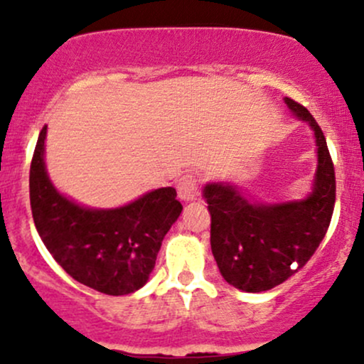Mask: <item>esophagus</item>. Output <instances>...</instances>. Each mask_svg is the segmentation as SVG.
<instances>
[{
    "label": "esophagus",
    "instance_id": "34e87169",
    "mask_svg": "<svg viewBox=\"0 0 364 364\" xmlns=\"http://www.w3.org/2000/svg\"><path fill=\"white\" fill-rule=\"evenodd\" d=\"M198 193V179L193 174H183L178 181V196L183 202H191Z\"/></svg>",
    "mask_w": 364,
    "mask_h": 364
}]
</instances>
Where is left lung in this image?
Instances as JSON below:
<instances>
[{
    "instance_id": "1",
    "label": "left lung",
    "mask_w": 364,
    "mask_h": 364,
    "mask_svg": "<svg viewBox=\"0 0 364 364\" xmlns=\"http://www.w3.org/2000/svg\"><path fill=\"white\" fill-rule=\"evenodd\" d=\"M284 101L315 133L318 168L311 195L263 205L228 183L203 188L217 267L225 282L246 292L272 289L306 265L327 235L336 205V171L323 132L306 107L289 97Z\"/></svg>"
}]
</instances>
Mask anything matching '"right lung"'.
Masks as SVG:
<instances>
[{
	"label": "right lung",
	"instance_id": "1",
	"mask_svg": "<svg viewBox=\"0 0 364 364\" xmlns=\"http://www.w3.org/2000/svg\"><path fill=\"white\" fill-rule=\"evenodd\" d=\"M44 127L31 162V208L37 232L75 281L109 296L140 289L183 205L174 188H159L111 210L85 208L58 193L44 166Z\"/></svg>",
	"mask_w": 364,
	"mask_h": 364
}]
</instances>
